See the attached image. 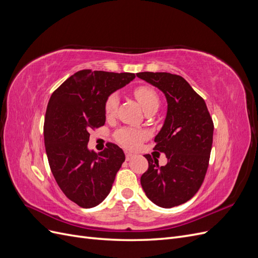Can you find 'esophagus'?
I'll return each mask as SVG.
<instances>
[{
  "mask_svg": "<svg viewBox=\"0 0 258 258\" xmlns=\"http://www.w3.org/2000/svg\"><path fill=\"white\" fill-rule=\"evenodd\" d=\"M134 157H135L134 154H131V153H129V152H126V160H127V161L131 160Z\"/></svg>",
  "mask_w": 258,
  "mask_h": 258,
  "instance_id": "34e87169",
  "label": "esophagus"
}]
</instances>
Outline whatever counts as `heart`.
I'll use <instances>...</instances> for the list:
<instances>
[{
	"label": "heart",
	"mask_w": 258,
	"mask_h": 258,
	"mask_svg": "<svg viewBox=\"0 0 258 258\" xmlns=\"http://www.w3.org/2000/svg\"><path fill=\"white\" fill-rule=\"evenodd\" d=\"M135 97L139 101L140 105L143 110L152 105H158V96L155 89L150 86H140L135 89ZM119 99L116 93H112L107 97L104 103V113L106 117H112L115 115L117 106H118ZM146 134L143 130L132 129V128H120L116 131L115 140L120 145L127 148H136L145 139Z\"/></svg>",
	"instance_id": "obj_1"
}]
</instances>
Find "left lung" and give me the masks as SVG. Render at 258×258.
Masks as SVG:
<instances>
[{
  "instance_id": "obj_1",
  "label": "left lung",
  "mask_w": 258,
  "mask_h": 258,
  "mask_svg": "<svg viewBox=\"0 0 258 258\" xmlns=\"http://www.w3.org/2000/svg\"><path fill=\"white\" fill-rule=\"evenodd\" d=\"M137 76L163 92L167 115L155 137L154 150L165 153L168 162L145 155L148 169L142 188L156 206L170 209L185 204L204 182L213 142V121L205 100L182 76L166 72H141Z\"/></svg>"
}]
</instances>
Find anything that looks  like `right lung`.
<instances>
[{"label": "right lung", "instance_id": "add662e5", "mask_svg": "<svg viewBox=\"0 0 258 258\" xmlns=\"http://www.w3.org/2000/svg\"><path fill=\"white\" fill-rule=\"evenodd\" d=\"M135 73L82 70L53 91L44 123L45 150L52 175L66 196L89 209L101 204L124 161L120 147L88 148L89 130L105 122L107 97L135 80Z\"/></svg>", "mask_w": 258, "mask_h": 258}]
</instances>
